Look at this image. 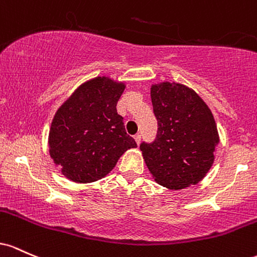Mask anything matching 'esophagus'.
I'll list each match as a JSON object with an SVG mask.
<instances>
[{
  "label": "esophagus",
  "mask_w": 257,
  "mask_h": 257,
  "mask_svg": "<svg viewBox=\"0 0 257 257\" xmlns=\"http://www.w3.org/2000/svg\"><path fill=\"white\" fill-rule=\"evenodd\" d=\"M135 141H136V143L138 144V146H140V143H141V135L140 134H137V135H135Z\"/></svg>",
  "instance_id": "obj_1"
}]
</instances>
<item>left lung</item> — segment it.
I'll list each match as a JSON object with an SVG mask.
<instances>
[{"label":"left lung","instance_id":"8db88e82","mask_svg":"<svg viewBox=\"0 0 257 257\" xmlns=\"http://www.w3.org/2000/svg\"><path fill=\"white\" fill-rule=\"evenodd\" d=\"M158 120L154 142L140 146L154 180L169 189H183L203 180L212 166L220 140L203 99L182 83L160 82L151 88Z\"/></svg>","mask_w":257,"mask_h":257}]
</instances>
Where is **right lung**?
Returning <instances> with one entry per match:
<instances>
[{
	"label": "right lung",
	"instance_id": "add662e5",
	"mask_svg": "<svg viewBox=\"0 0 257 257\" xmlns=\"http://www.w3.org/2000/svg\"><path fill=\"white\" fill-rule=\"evenodd\" d=\"M123 90V82L98 76L79 86L59 106L48 146L51 158L66 178L77 183L100 180L123 153L137 147L116 111Z\"/></svg>",
	"mask_w": 257,
	"mask_h": 257
}]
</instances>
